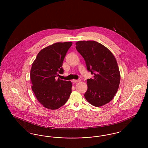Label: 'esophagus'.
Listing matches in <instances>:
<instances>
[{
	"label": "esophagus",
	"instance_id": "esophagus-1",
	"mask_svg": "<svg viewBox=\"0 0 148 148\" xmlns=\"http://www.w3.org/2000/svg\"><path fill=\"white\" fill-rule=\"evenodd\" d=\"M72 82H73V83H78V82H80V79H79V80H75V79H73V80H72Z\"/></svg>",
	"mask_w": 148,
	"mask_h": 148
}]
</instances>
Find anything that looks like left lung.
Segmentation results:
<instances>
[{"mask_svg": "<svg viewBox=\"0 0 148 148\" xmlns=\"http://www.w3.org/2000/svg\"><path fill=\"white\" fill-rule=\"evenodd\" d=\"M76 49L83 57L87 70L93 75L86 80V100L97 107L108 103L118 91L120 80L115 56L105 46L95 41L77 42Z\"/></svg>", "mask_w": 148, "mask_h": 148, "instance_id": "1", "label": "left lung"}]
</instances>
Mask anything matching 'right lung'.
I'll return each mask as SVG.
<instances>
[{"instance_id": "1", "label": "right lung", "mask_w": 148, "mask_h": 148, "mask_svg": "<svg viewBox=\"0 0 148 148\" xmlns=\"http://www.w3.org/2000/svg\"><path fill=\"white\" fill-rule=\"evenodd\" d=\"M72 42H56L38 54L32 64L30 79L38 101L45 108L56 110L64 106L71 92V81L56 77L63 74L62 65Z\"/></svg>"}]
</instances>
